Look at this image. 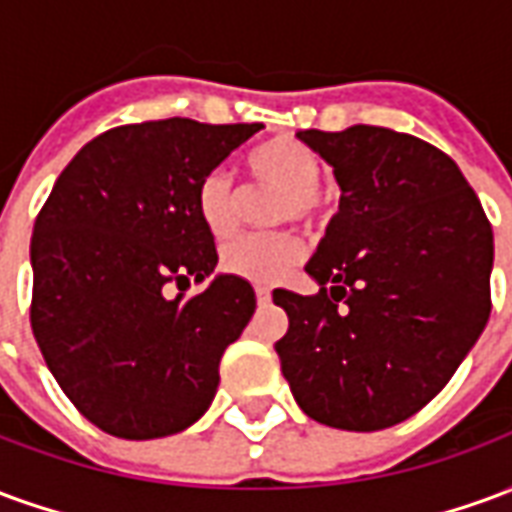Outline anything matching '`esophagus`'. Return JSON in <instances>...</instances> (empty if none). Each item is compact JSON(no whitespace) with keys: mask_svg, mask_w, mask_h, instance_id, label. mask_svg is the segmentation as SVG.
<instances>
[{"mask_svg":"<svg viewBox=\"0 0 512 512\" xmlns=\"http://www.w3.org/2000/svg\"><path fill=\"white\" fill-rule=\"evenodd\" d=\"M255 296H257V301H260V304H268V301H271V290L263 288V285H257Z\"/></svg>","mask_w":512,"mask_h":512,"instance_id":"1","label":"esophagus"}]
</instances>
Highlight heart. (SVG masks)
I'll use <instances>...</instances> for the list:
<instances>
[{
	"mask_svg": "<svg viewBox=\"0 0 512 512\" xmlns=\"http://www.w3.org/2000/svg\"><path fill=\"white\" fill-rule=\"evenodd\" d=\"M246 169L255 183L268 189L282 191L277 205V222H312L323 205L321 158L293 136H274L263 145L249 150ZM197 216L202 227L213 238H227L235 230V211H238V191L233 178L213 169L197 186ZM301 260V244L288 233L271 235H238L224 246L219 266L233 277L257 285H271L288 274Z\"/></svg>",
	"mask_w": 512,
	"mask_h": 512,
	"instance_id": "heart-1",
	"label": "heart"
}]
</instances>
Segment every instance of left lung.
<instances>
[{
    "label": "left lung",
    "mask_w": 512,
    "mask_h": 512,
    "mask_svg": "<svg viewBox=\"0 0 512 512\" xmlns=\"http://www.w3.org/2000/svg\"><path fill=\"white\" fill-rule=\"evenodd\" d=\"M340 183L318 252L321 290H274L277 348L301 411L343 430L403 422L439 395L491 315L494 233L458 164L381 126L296 134Z\"/></svg>",
    "instance_id": "8db88e82"
}]
</instances>
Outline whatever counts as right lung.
<instances>
[{
    "label": "right lung",
    "mask_w": 512,
    "mask_h": 512,
    "mask_svg": "<svg viewBox=\"0 0 512 512\" xmlns=\"http://www.w3.org/2000/svg\"><path fill=\"white\" fill-rule=\"evenodd\" d=\"M260 128L186 117L112 128L73 156L40 208L32 334L62 392L104 433L158 439L211 406L255 290L233 274L191 299L164 288L213 274L219 255L197 186Z\"/></svg>",
    "instance_id": "right-lung-1"
}]
</instances>
